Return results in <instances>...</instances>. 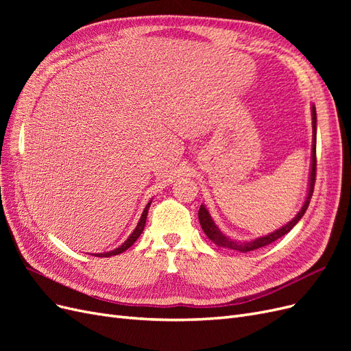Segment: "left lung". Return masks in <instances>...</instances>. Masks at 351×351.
I'll list each match as a JSON object with an SVG mask.
<instances>
[{"label":"left lung","mask_w":351,"mask_h":351,"mask_svg":"<svg viewBox=\"0 0 351 351\" xmlns=\"http://www.w3.org/2000/svg\"><path fill=\"white\" fill-rule=\"evenodd\" d=\"M312 127H313V146H312V168H311V180H309V192H307V197L304 200V204L302 206V209L299 210V214H297L289 224H285L284 227H281L280 230L271 232L268 236H263L261 239H256L253 241H244V243H237L234 240H231L228 237H226L222 232L219 231V228L215 226L214 219L210 218L209 212L206 210V208L204 205H200L199 209V222L202 226V230L205 231V234L208 236L209 240L214 241L218 246L222 247H227V249H232V250H239V252H250L254 249H259L263 246H268V244L274 243L275 240H278L280 237L285 236L287 232H289L297 222L300 221V218L304 215V212L311 204V199L313 195V189H315V180H316V110H315V105L312 107Z\"/></svg>","instance_id":"left-lung-1"}]
</instances>
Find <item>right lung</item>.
Listing matches in <instances>:
<instances>
[{
    "label": "right lung",
    "mask_w": 351,
    "mask_h": 351,
    "mask_svg": "<svg viewBox=\"0 0 351 351\" xmlns=\"http://www.w3.org/2000/svg\"><path fill=\"white\" fill-rule=\"evenodd\" d=\"M149 206H151V202L149 204L146 205V208H145V210H143V214H142V217H141V219H139V222H137V227L134 228V231L132 232L130 234V237L127 239L120 247H117V249H114V250H111V252H107V253H95L93 256H97V258H108V256H114V254H119V253H123V252H125L127 249H129L132 244L139 239V236L142 234V231H143V228H145V224H146V217H147V209H149Z\"/></svg>",
    "instance_id": "1"
}]
</instances>
